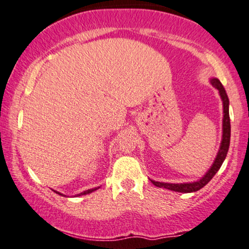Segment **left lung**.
I'll return each mask as SVG.
<instances>
[{
  "label": "left lung",
  "mask_w": 249,
  "mask_h": 249,
  "mask_svg": "<svg viewBox=\"0 0 249 249\" xmlns=\"http://www.w3.org/2000/svg\"><path fill=\"white\" fill-rule=\"evenodd\" d=\"M211 85L214 88H216L219 90L220 96L222 100V106H223V119H222V140L221 143H220L219 152H217L216 156H215V160L213 164L211 166V168L207 170L205 175L200 178V180L194 181V182H185V183H168V182H159V181L150 180L152 183L159 188H166L173 192H178V193H193L200 191L202 187H205L209 181L213 178V177L217 173V170L220 169V167L222 166L223 161H225L226 156H227L228 148H230V142H231V120H230V100H228L227 93H226L225 88L221 85L219 80L216 77H212L209 80Z\"/></svg>",
  "instance_id": "8db88e82"
}]
</instances>
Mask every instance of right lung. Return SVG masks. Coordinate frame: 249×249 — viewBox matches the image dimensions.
Here are the masks:
<instances>
[{
    "label": "right lung",
    "mask_w": 249,
    "mask_h": 249,
    "mask_svg": "<svg viewBox=\"0 0 249 249\" xmlns=\"http://www.w3.org/2000/svg\"><path fill=\"white\" fill-rule=\"evenodd\" d=\"M96 189H99V188H91V189H88V191H85V192H82V193H80V194H77L79 195V196H81V195H86V194H89V193H91V192H94V191H96ZM55 193H56V194H60V195H63V194H61L60 192H56V191H54ZM64 196V195H63Z\"/></svg>",
    "instance_id": "obj_1"
}]
</instances>
